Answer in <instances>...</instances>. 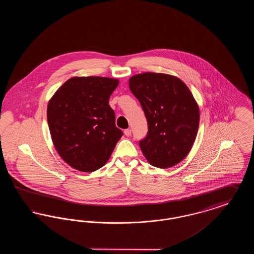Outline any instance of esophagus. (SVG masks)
<instances>
[{"label":"esophagus","instance_id":"1","mask_svg":"<svg viewBox=\"0 0 254 254\" xmlns=\"http://www.w3.org/2000/svg\"><path fill=\"white\" fill-rule=\"evenodd\" d=\"M124 133H125V135L126 136H127V137H129L130 135H131V129L130 128H127V129H125V131H124Z\"/></svg>","mask_w":254,"mask_h":254}]
</instances>
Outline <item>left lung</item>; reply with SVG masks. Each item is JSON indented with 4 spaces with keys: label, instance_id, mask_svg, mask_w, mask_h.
I'll use <instances>...</instances> for the list:
<instances>
[{
    "label": "left lung",
    "instance_id": "8db88e82",
    "mask_svg": "<svg viewBox=\"0 0 254 254\" xmlns=\"http://www.w3.org/2000/svg\"><path fill=\"white\" fill-rule=\"evenodd\" d=\"M129 88L145 112L148 131L140 147L153 167L167 169L180 163L193 145L199 108L189 87L177 77L145 72L129 79Z\"/></svg>",
    "mask_w": 254,
    "mask_h": 254
}]
</instances>
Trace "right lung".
Instances as JSON below:
<instances>
[{"instance_id": "obj_1", "label": "right lung", "mask_w": 254, "mask_h": 254, "mask_svg": "<svg viewBox=\"0 0 254 254\" xmlns=\"http://www.w3.org/2000/svg\"><path fill=\"white\" fill-rule=\"evenodd\" d=\"M119 85L106 77H73L55 92L48 106L52 142L73 169L92 172L108 162L123 135L115 126L109 97Z\"/></svg>"}]
</instances>
